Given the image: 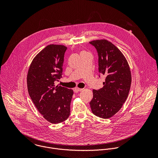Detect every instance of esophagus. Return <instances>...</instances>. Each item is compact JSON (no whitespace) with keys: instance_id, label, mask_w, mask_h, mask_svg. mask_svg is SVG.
Returning <instances> with one entry per match:
<instances>
[{"instance_id":"esophagus-1","label":"esophagus","mask_w":158,"mask_h":158,"mask_svg":"<svg viewBox=\"0 0 158 158\" xmlns=\"http://www.w3.org/2000/svg\"><path fill=\"white\" fill-rule=\"evenodd\" d=\"M83 89H81V88H75V89H73V90H74V92H75V93H77V92H78L81 91Z\"/></svg>"}]
</instances>
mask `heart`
<instances>
[{
    "label": "heart",
    "instance_id": "1",
    "mask_svg": "<svg viewBox=\"0 0 158 158\" xmlns=\"http://www.w3.org/2000/svg\"><path fill=\"white\" fill-rule=\"evenodd\" d=\"M88 53V52H86V51H82V52H81V53Z\"/></svg>",
    "mask_w": 158,
    "mask_h": 158
}]
</instances>
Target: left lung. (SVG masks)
<instances>
[{"label": "left lung", "mask_w": 158, "mask_h": 158, "mask_svg": "<svg viewBox=\"0 0 158 158\" xmlns=\"http://www.w3.org/2000/svg\"><path fill=\"white\" fill-rule=\"evenodd\" d=\"M98 55L99 72L106 76L103 87L93 90L90 106L92 113L103 118L113 117L125 102L131 87V73L121 51L106 40L89 42Z\"/></svg>", "instance_id": "left-lung-1"}]
</instances>
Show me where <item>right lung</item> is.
<instances>
[{
	"mask_svg": "<svg viewBox=\"0 0 158 158\" xmlns=\"http://www.w3.org/2000/svg\"><path fill=\"white\" fill-rule=\"evenodd\" d=\"M67 47L50 44L32 60L27 77L29 95L38 111L52 123L66 120L70 112L73 90L55 85L62 75Z\"/></svg>",
	"mask_w": 158,
	"mask_h": 158,
	"instance_id": "1",
	"label": "right lung"
}]
</instances>
